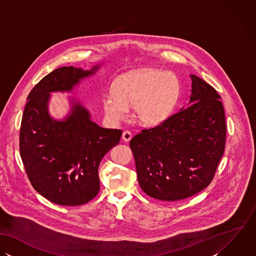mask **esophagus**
<instances>
[{"mask_svg": "<svg viewBox=\"0 0 256 256\" xmlns=\"http://www.w3.org/2000/svg\"><path fill=\"white\" fill-rule=\"evenodd\" d=\"M122 140H124V142H130V138H132V132H128V130H124V132H122Z\"/></svg>", "mask_w": 256, "mask_h": 256, "instance_id": "esophagus-1", "label": "esophagus"}]
</instances>
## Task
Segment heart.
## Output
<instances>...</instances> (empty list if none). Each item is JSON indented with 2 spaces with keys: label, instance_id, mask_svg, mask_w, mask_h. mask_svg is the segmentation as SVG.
Returning <instances> with one entry per match:
<instances>
[{
  "label": "heart",
  "instance_id": "obj_1",
  "mask_svg": "<svg viewBox=\"0 0 256 256\" xmlns=\"http://www.w3.org/2000/svg\"><path fill=\"white\" fill-rule=\"evenodd\" d=\"M114 92L102 98L106 116L114 122L126 120L134 106L136 120L144 126H156L171 114L178 100L180 84L171 72L146 69L124 74L116 79Z\"/></svg>",
  "mask_w": 256,
  "mask_h": 256
}]
</instances>
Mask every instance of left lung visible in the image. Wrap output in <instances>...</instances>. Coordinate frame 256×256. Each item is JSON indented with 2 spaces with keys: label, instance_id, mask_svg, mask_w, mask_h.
<instances>
[{
  "label": "left lung",
  "instance_id": "8db88e82",
  "mask_svg": "<svg viewBox=\"0 0 256 256\" xmlns=\"http://www.w3.org/2000/svg\"><path fill=\"white\" fill-rule=\"evenodd\" d=\"M190 77L188 106L130 142L140 186L157 200L175 202L202 191L212 182L224 152L220 96L203 79Z\"/></svg>",
  "mask_w": 256,
  "mask_h": 256
}]
</instances>
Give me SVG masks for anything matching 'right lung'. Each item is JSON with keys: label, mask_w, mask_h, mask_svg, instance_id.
<instances>
[{"label": "right lung", "mask_w": 256, "mask_h": 256, "mask_svg": "<svg viewBox=\"0 0 256 256\" xmlns=\"http://www.w3.org/2000/svg\"><path fill=\"white\" fill-rule=\"evenodd\" d=\"M100 67H60L42 78L28 96L20 154L34 190L54 204L79 206L94 199L100 191V162L120 142L122 130L98 126L75 98L69 99L70 110L64 118H53L50 114L52 93L71 92Z\"/></svg>", "instance_id": "1"}]
</instances>
